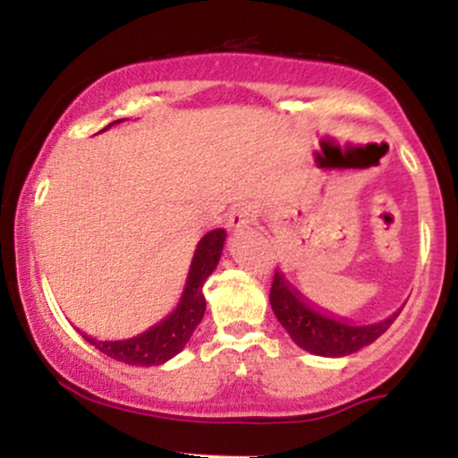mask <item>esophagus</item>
Here are the masks:
<instances>
[{"label": "esophagus", "instance_id": "obj_1", "mask_svg": "<svg viewBox=\"0 0 458 458\" xmlns=\"http://www.w3.org/2000/svg\"><path fill=\"white\" fill-rule=\"evenodd\" d=\"M254 222H256V211L254 207H250V204H236V207L230 208L228 213L230 228L241 230V228H247V225Z\"/></svg>", "mask_w": 458, "mask_h": 458}]
</instances>
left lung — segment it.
<instances>
[{
	"label": "left lung",
	"mask_w": 458,
	"mask_h": 458,
	"mask_svg": "<svg viewBox=\"0 0 458 458\" xmlns=\"http://www.w3.org/2000/svg\"><path fill=\"white\" fill-rule=\"evenodd\" d=\"M269 301L277 320L295 340V344L301 346L303 351L323 357H344L364 349L375 343L381 334H386L401 314L398 310L392 317L372 325H351L346 318L327 317L310 306L301 293L295 291L280 271H276L273 276Z\"/></svg>",
	"instance_id": "8db88e82"
}]
</instances>
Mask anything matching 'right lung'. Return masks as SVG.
Returning <instances> with one entry per match:
<instances>
[{
	"instance_id": "obj_1",
	"label": "right lung",
	"mask_w": 458,
	"mask_h": 458,
	"mask_svg": "<svg viewBox=\"0 0 458 458\" xmlns=\"http://www.w3.org/2000/svg\"><path fill=\"white\" fill-rule=\"evenodd\" d=\"M115 123H123V120H115ZM112 124H107L103 131H107ZM224 241L225 233L222 228L211 230V233H207L199 239L181 301H178L174 312L163 318L161 323H157L155 327L135 335V338L112 340V343L109 340L103 343V340L90 338L86 334H81L83 338L94 349L101 351V353L129 366H159L163 361L172 360V357L185 349L189 338H191V334L204 317L207 299H204L202 286L215 267H217L219 256H222L224 250Z\"/></svg>"
}]
</instances>
